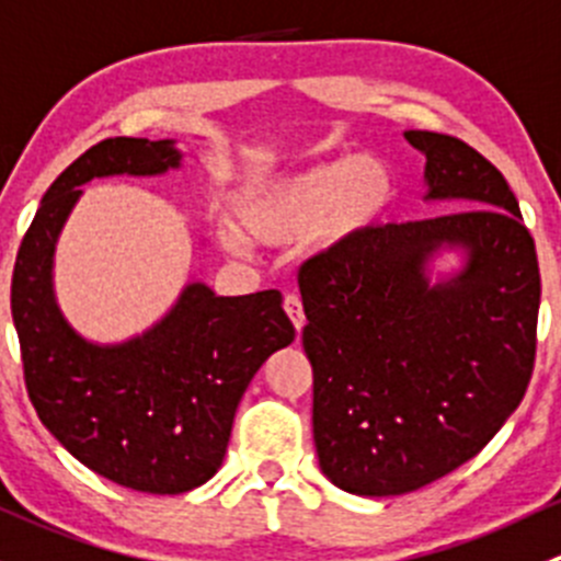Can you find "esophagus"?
Here are the masks:
<instances>
[{
    "label": "esophagus",
    "mask_w": 561,
    "mask_h": 561,
    "mask_svg": "<svg viewBox=\"0 0 561 561\" xmlns=\"http://www.w3.org/2000/svg\"><path fill=\"white\" fill-rule=\"evenodd\" d=\"M285 312H287V318L293 320V325H296L298 334H301V329H304V323H307V318H304L301 298H298L296 293H287V296H285Z\"/></svg>",
    "instance_id": "obj_1"
}]
</instances>
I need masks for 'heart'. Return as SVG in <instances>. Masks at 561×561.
<instances>
[{"instance_id":"b5f03b06","label":"heart","mask_w":561,"mask_h":561,"mask_svg":"<svg viewBox=\"0 0 561 561\" xmlns=\"http://www.w3.org/2000/svg\"><path fill=\"white\" fill-rule=\"evenodd\" d=\"M397 181L380 156L356 153L320 161L279 175H254L238 188L232 214L243 236L268 247L307 238L331 249L378 225L394 203ZM227 249L241 247L236 232H221Z\"/></svg>"}]
</instances>
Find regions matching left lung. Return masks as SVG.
<instances>
[{
    "mask_svg": "<svg viewBox=\"0 0 561 561\" xmlns=\"http://www.w3.org/2000/svg\"><path fill=\"white\" fill-rule=\"evenodd\" d=\"M405 139L427 159L425 199L460 210L369 227L298 271L320 471L356 496L411 493L474 458L535 369L540 268L518 199L455 136ZM442 248L467 260L433 286Z\"/></svg>",
    "mask_w": 561,
    "mask_h": 561,
    "instance_id": "obj_1",
    "label": "left lung"
}]
</instances>
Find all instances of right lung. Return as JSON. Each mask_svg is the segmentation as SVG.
Masks as SVG:
<instances>
[{"label":"right lung","mask_w":561,"mask_h":561,"mask_svg":"<svg viewBox=\"0 0 561 561\" xmlns=\"http://www.w3.org/2000/svg\"><path fill=\"white\" fill-rule=\"evenodd\" d=\"M172 139L114 136L43 194L10 285L30 400L79 463L139 493H186L219 471L238 402L265 358L296 340L276 290L216 296L188 282L145 334L84 340L54 296V249L92 178H153L181 167Z\"/></svg>","instance_id":"1"}]
</instances>
